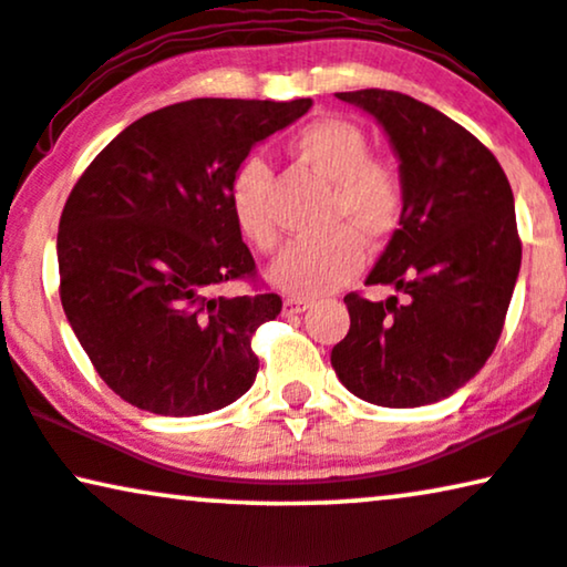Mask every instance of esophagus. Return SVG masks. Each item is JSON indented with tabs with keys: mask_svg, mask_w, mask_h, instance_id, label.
I'll return each instance as SVG.
<instances>
[{
	"mask_svg": "<svg viewBox=\"0 0 567 567\" xmlns=\"http://www.w3.org/2000/svg\"><path fill=\"white\" fill-rule=\"evenodd\" d=\"M308 308H311V303H308V300H300V298H288L285 300V313H303V311H308Z\"/></svg>",
	"mask_w": 567,
	"mask_h": 567,
	"instance_id": "obj_1",
	"label": "esophagus"
}]
</instances>
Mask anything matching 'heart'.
Masks as SVG:
<instances>
[{"mask_svg":"<svg viewBox=\"0 0 567 567\" xmlns=\"http://www.w3.org/2000/svg\"><path fill=\"white\" fill-rule=\"evenodd\" d=\"M290 148L334 185L332 221H348L367 243L384 240L395 230L403 212V181L392 164L371 159L367 133L355 123L317 120L292 138ZM230 212L250 246L259 250L277 246V225L269 212V167L259 156H248L235 169ZM352 231L337 227L321 238L296 240L285 248L269 271L275 288L296 298H319L342 288L363 267V243Z\"/></svg>","mask_w":567,"mask_h":567,"instance_id":"obj_1","label":"heart"}]
</instances>
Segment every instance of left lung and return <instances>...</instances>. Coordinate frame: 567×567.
<instances>
[{
  "mask_svg": "<svg viewBox=\"0 0 567 567\" xmlns=\"http://www.w3.org/2000/svg\"><path fill=\"white\" fill-rule=\"evenodd\" d=\"M337 99L369 112L400 162V227L367 282L408 300L346 296L350 329L332 369L367 403H436L478 374L503 332L520 271L511 183L482 141L419 99L382 89Z\"/></svg>",
  "mask_w": 567,
  "mask_h": 567,
  "instance_id": "1",
  "label": "left lung"
}]
</instances>
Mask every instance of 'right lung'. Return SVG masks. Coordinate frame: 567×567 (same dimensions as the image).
<instances>
[{"label": "right lung", "instance_id": "obj_1", "mask_svg": "<svg viewBox=\"0 0 567 567\" xmlns=\"http://www.w3.org/2000/svg\"><path fill=\"white\" fill-rule=\"evenodd\" d=\"M311 99H190L135 120L89 164L56 235L64 317L125 403L200 415L246 395L250 337L277 292L214 296L256 275L230 212L235 169Z\"/></svg>", "mask_w": 567, "mask_h": 567}]
</instances>
